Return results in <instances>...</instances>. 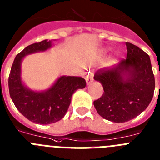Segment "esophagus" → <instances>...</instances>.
<instances>
[{"mask_svg":"<svg viewBox=\"0 0 160 160\" xmlns=\"http://www.w3.org/2000/svg\"><path fill=\"white\" fill-rule=\"evenodd\" d=\"M86 81L87 85H90L92 82L93 81V74L91 71H89V73H87L86 75Z\"/></svg>","mask_w":160,"mask_h":160,"instance_id":"1","label":"esophagus"}]
</instances>
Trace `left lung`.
<instances>
[{"mask_svg": "<svg viewBox=\"0 0 160 160\" xmlns=\"http://www.w3.org/2000/svg\"><path fill=\"white\" fill-rule=\"evenodd\" d=\"M126 58L94 74L104 89L102 96L93 102L95 109L103 118L116 123L130 121L145 110L156 85L149 55L131 43L126 42Z\"/></svg>", "mask_w": 160, "mask_h": 160, "instance_id": "8db88e82", "label": "left lung"}]
</instances>
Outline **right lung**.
Masks as SVG:
<instances>
[{
    "instance_id": "1",
    "label": "right lung",
    "mask_w": 160,
    "mask_h": 160,
    "mask_svg": "<svg viewBox=\"0 0 160 160\" xmlns=\"http://www.w3.org/2000/svg\"><path fill=\"white\" fill-rule=\"evenodd\" d=\"M51 47L48 39L26 47L17 54L8 77L10 97L17 109L29 121L48 124L61 120L65 116L73 93L86 87V82L81 77L62 76L45 92L37 93L23 86L20 79V63L25 55L43 51Z\"/></svg>"
}]
</instances>
